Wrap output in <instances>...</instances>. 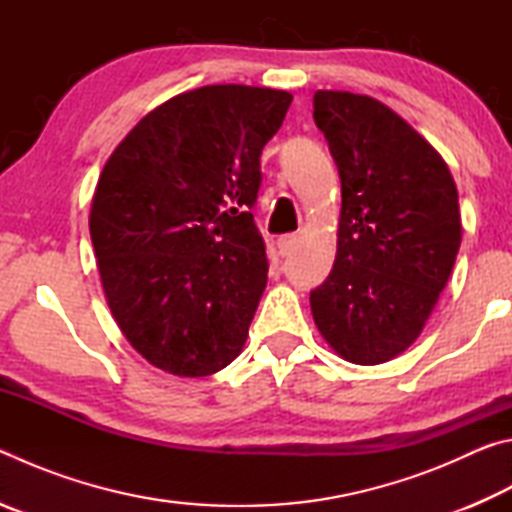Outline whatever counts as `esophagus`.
I'll use <instances>...</instances> for the list:
<instances>
[{
	"label": "esophagus",
	"mask_w": 512,
	"mask_h": 512,
	"mask_svg": "<svg viewBox=\"0 0 512 512\" xmlns=\"http://www.w3.org/2000/svg\"><path fill=\"white\" fill-rule=\"evenodd\" d=\"M298 244V237L296 235H282L277 239V250H280L282 257H287L293 248Z\"/></svg>",
	"instance_id": "esophagus-1"
}]
</instances>
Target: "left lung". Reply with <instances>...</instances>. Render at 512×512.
Here are the masks:
<instances>
[{"instance_id": "obj_1", "label": "left lung", "mask_w": 512, "mask_h": 512, "mask_svg": "<svg viewBox=\"0 0 512 512\" xmlns=\"http://www.w3.org/2000/svg\"><path fill=\"white\" fill-rule=\"evenodd\" d=\"M314 121L341 176L336 259L311 291L318 332L359 366L418 339L461 246L458 192L440 153L366 94L318 90Z\"/></svg>"}]
</instances>
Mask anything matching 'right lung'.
Here are the masks:
<instances>
[{"mask_svg":"<svg viewBox=\"0 0 512 512\" xmlns=\"http://www.w3.org/2000/svg\"><path fill=\"white\" fill-rule=\"evenodd\" d=\"M284 90L205 85L151 110L103 167L90 237L126 341L169 375L239 357L266 289L253 205L259 155L291 106Z\"/></svg>","mask_w":512,"mask_h":512,"instance_id":"1","label":"right lung"}]
</instances>
